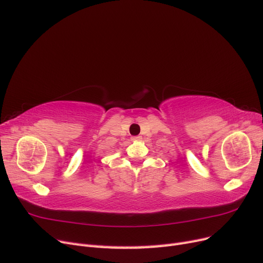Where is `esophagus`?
<instances>
[{
	"label": "esophagus",
	"mask_w": 263,
	"mask_h": 263,
	"mask_svg": "<svg viewBox=\"0 0 263 263\" xmlns=\"http://www.w3.org/2000/svg\"><path fill=\"white\" fill-rule=\"evenodd\" d=\"M142 139V137L141 136H135V137H133L132 138V140L133 141H140Z\"/></svg>",
	"instance_id": "34e87169"
}]
</instances>
